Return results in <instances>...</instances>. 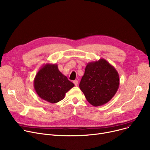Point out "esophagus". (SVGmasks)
Instances as JSON below:
<instances>
[{
	"label": "esophagus",
	"instance_id": "esophagus-1",
	"mask_svg": "<svg viewBox=\"0 0 150 150\" xmlns=\"http://www.w3.org/2000/svg\"><path fill=\"white\" fill-rule=\"evenodd\" d=\"M73 83H74V84H75V86H77L78 85V81L77 80H74V81H73Z\"/></svg>",
	"mask_w": 150,
	"mask_h": 150
}]
</instances>
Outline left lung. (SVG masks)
<instances>
[{"mask_svg": "<svg viewBox=\"0 0 150 150\" xmlns=\"http://www.w3.org/2000/svg\"><path fill=\"white\" fill-rule=\"evenodd\" d=\"M119 84L117 70L106 59L101 58L88 63L79 86L89 103L100 106L112 98Z\"/></svg>", "mask_w": 150, "mask_h": 150, "instance_id": "obj_1", "label": "left lung"}]
</instances>
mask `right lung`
Segmentation results:
<instances>
[{
    "instance_id": "right-lung-1",
    "label": "right lung",
    "mask_w": 150,
    "mask_h": 150,
    "mask_svg": "<svg viewBox=\"0 0 150 150\" xmlns=\"http://www.w3.org/2000/svg\"><path fill=\"white\" fill-rule=\"evenodd\" d=\"M34 88L42 100L56 103L62 100L65 94L75 86L58 69L57 64L46 63L36 74Z\"/></svg>"
}]
</instances>
